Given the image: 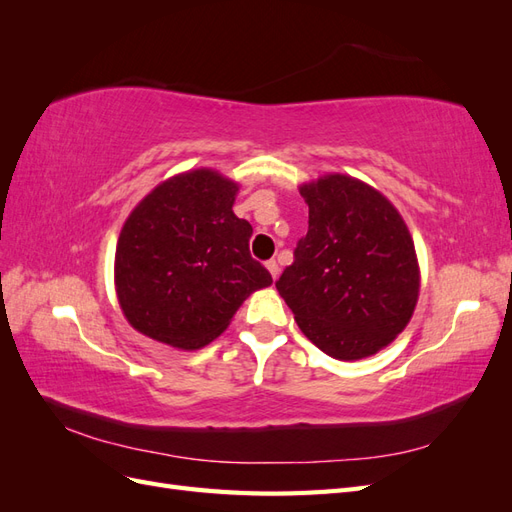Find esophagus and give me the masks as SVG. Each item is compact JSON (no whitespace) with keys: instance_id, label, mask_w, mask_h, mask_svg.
Instances as JSON below:
<instances>
[{"instance_id":"1","label":"esophagus","mask_w":512,"mask_h":512,"mask_svg":"<svg viewBox=\"0 0 512 512\" xmlns=\"http://www.w3.org/2000/svg\"><path fill=\"white\" fill-rule=\"evenodd\" d=\"M267 269H269V273H271V277L275 280L277 277V273H280V267H277V262L275 260H267V265H265Z\"/></svg>"}]
</instances>
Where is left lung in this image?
I'll return each mask as SVG.
<instances>
[{"label":"left lung","mask_w":512,"mask_h":512,"mask_svg":"<svg viewBox=\"0 0 512 512\" xmlns=\"http://www.w3.org/2000/svg\"><path fill=\"white\" fill-rule=\"evenodd\" d=\"M307 235L275 282L309 342L339 361L376 354L406 329L421 273L391 200L348 175L301 185Z\"/></svg>","instance_id":"left-lung-1"}]
</instances>
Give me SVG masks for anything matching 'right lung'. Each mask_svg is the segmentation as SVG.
I'll return each instance as SVG.
<instances>
[{"instance_id": "right-lung-1", "label": "right lung", "mask_w": 512, "mask_h": 512, "mask_svg": "<svg viewBox=\"0 0 512 512\" xmlns=\"http://www.w3.org/2000/svg\"><path fill=\"white\" fill-rule=\"evenodd\" d=\"M239 183L198 168L170 177L134 207L115 252V288L136 331L179 350L222 335L271 273L250 254L252 226L232 205Z\"/></svg>"}]
</instances>
